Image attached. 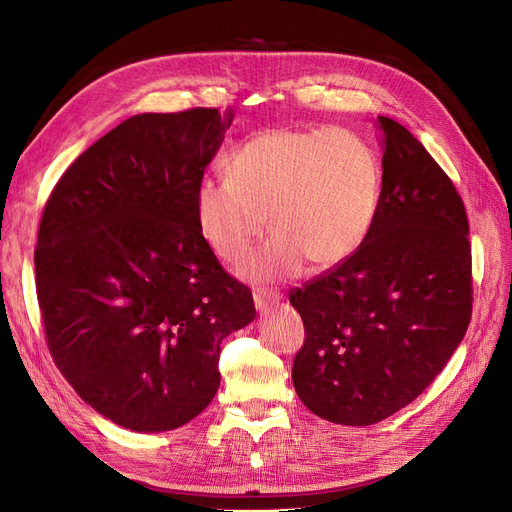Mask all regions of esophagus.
I'll use <instances>...</instances> for the list:
<instances>
[{"label": "esophagus", "mask_w": 512, "mask_h": 512, "mask_svg": "<svg viewBox=\"0 0 512 512\" xmlns=\"http://www.w3.org/2000/svg\"><path fill=\"white\" fill-rule=\"evenodd\" d=\"M279 302V294L275 289H256L254 291V304L258 310H266L269 306L277 304Z\"/></svg>", "instance_id": "34e87169"}]
</instances>
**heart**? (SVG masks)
<instances>
[{
    "mask_svg": "<svg viewBox=\"0 0 512 512\" xmlns=\"http://www.w3.org/2000/svg\"><path fill=\"white\" fill-rule=\"evenodd\" d=\"M229 177L198 183L196 216L212 250L239 262L264 231L273 235L241 271L250 279L348 260L367 239L381 196L375 150L342 127L266 129L231 152Z\"/></svg>",
    "mask_w": 512,
    "mask_h": 512,
    "instance_id": "heart-1",
    "label": "heart"
}]
</instances>
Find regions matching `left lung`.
Here are the masks:
<instances>
[{"label":"left lung","mask_w":512,"mask_h":512,"mask_svg":"<svg viewBox=\"0 0 512 512\" xmlns=\"http://www.w3.org/2000/svg\"><path fill=\"white\" fill-rule=\"evenodd\" d=\"M383 177L362 246L289 291L304 321L291 379L316 417L379 423L442 373L471 323L465 204L419 139L379 116Z\"/></svg>","instance_id":"8db88e82"}]
</instances>
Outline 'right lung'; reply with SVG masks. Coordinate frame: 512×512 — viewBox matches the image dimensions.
I'll use <instances>...</instances> for the list:
<instances>
[{
	"label": "right lung",
	"mask_w": 512,
	"mask_h": 512,
	"mask_svg": "<svg viewBox=\"0 0 512 512\" xmlns=\"http://www.w3.org/2000/svg\"><path fill=\"white\" fill-rule=\"evenodd\" d=\"M233 110L137 114L87 148L45 204L35 281L47 348L100 415L141 433L212 402L252 291L202 235L196 191Z\"/></svg>",
	"instance_id": "obj_1"
}]
</instances>
